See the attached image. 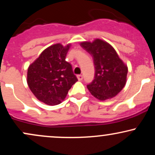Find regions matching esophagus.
Wrapping results in <instances>:
<instances>
[{"label": "esophagus", "instance_id": "esophagus-1", "mask_svg": "<svg viewBox=\"0 0 155 155\" xmlns=\"http://www.w3.org/2000/svg\"><path fill=\"white\" fill-rule=\"evenodd\" d=\"M76 77H77V79L79 81H81V80H82L83 79V76L82 75H77L76 76Z\"/></svg>", "mask_w": 155, "mask_h": 155}]
</instances>
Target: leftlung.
Masks as SVG:
<instances>
[{
	"mask_svg": "<svg viewBox=\"0 0 155 155\" xmlns=\"http://www.w3.org/2000/svg\"><path fill=\"white\" fill-rule=\"evenodd\" d=\"M80 46L92 55L95 65V79L87 86L89 91L99 101L115 97L127 81V65L111 44L100 38L82 41Z\"/></svg>",
	"mask_w": 155,
	"mask_h": 155,
	"instance_id": "obj_1",
	"label": "left lung"
}]
</instances>
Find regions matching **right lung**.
Listing matches in <instances>:
<instances>
[{"label": "right lung", "mask_w": 155, "mask_h": 155, "mask_svg": "<svg viewBox=\"0 0 155 155\" xmlns=\"http://www.w3.org/2000/svg\"><path fill=\"white\" fill-rule=\"evenodd\" d=\"M71 46V44H53L44 49L28 67V87L44 104L49 106L61 104L72 85L78 81L71 65L65 61Z\"/></svg>", "instance_id": "add662e5"}]
</instances>
